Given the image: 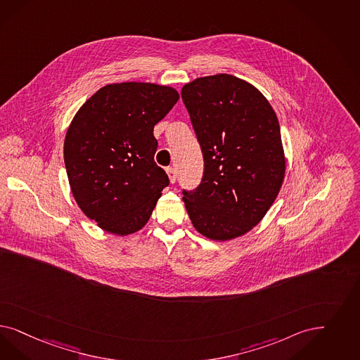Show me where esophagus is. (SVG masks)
Segmentation results:
<instances>
[{
  "label": "esophagus",
  "mask_w": 360,
  "mask_h": 360,
  "mask_svg": "<svg viewBox=\"0 0 360 360\" xmlns=\"http://www.w3.org/2000/svg\"><path fill=\"white\" fill-rule=\"evenodd\" d=\"M166 173H167L169 178H170V182L175 184V181H176V172L174 170L173 167H167Z\"/></svg>",
  "instance_id": "obj_1"
}]
</instances>
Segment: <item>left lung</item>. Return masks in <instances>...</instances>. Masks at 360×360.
Instances as JSON below:
<instances>
[{"instance_id":"8db88e82","label":"left lung","mask_w":360,"mask_h":360,"mask_svg":"<svg viewBox=\"0 0 360 360\" xmlns=\"http://www.w3.org/2000/svg\"><path fill=\"white\" fill-rule=\"evenodd\" d=\"M181 96L203 155V176L182 190L202 236L229 240L261 222L285 176L281 127L269 101L234 75L200 77Z\"/></svg>"}]
</instances>
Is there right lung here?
Here are the masks:
<instances>
[{
  "label": "right lung",
  "mask_w": 360,
  "mask_h": 360,
  "mask_svg": "<svg viewBox=\"0 0 360 360\" xmlns=\"http://www.w3.org/2000/svg\"><path fill=\"white\" fill-rule=\"evenodd\" d=\"M179 99L169 86L101 87L68 129L63 160L75 202L101 229L127 236L149 221L169 176L154 161V126Z\"/></svg>",
  "instance_id": "obj_1"
}]
</instances>
